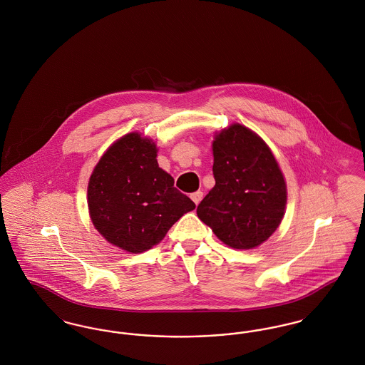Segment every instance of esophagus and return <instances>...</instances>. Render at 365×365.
I'll return each mask as SVG.
<instances>
[{
	"label": "esophagus",
	"mask_w": 365,
	"mask_h": 365,
	"mask_svg": "<svg viewBox=\"0 0 365 365\" xmlns=\"http://www.w3.org/2000/svg\"><path fill=\"white\" fill-rule=\"evenodd\" d=\"M202 197H204V192H202V191H195V192H192L190 195V198L194 201L195 205H198V204L201 202Z\"/></svg>",
	"instance_id": "obj_1"
}]
</instances>
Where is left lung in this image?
<instances>
[{"instance_id":"left-lung-1","label":"left lung","mask_w":365,"mask_h":365,"mask_svg":"<svg viewBox=\"0 0 365 365\" xmlns=\"http://www.w3.org/2000/svg\"><path fill=\"white\" fill-rule=\"evenodd\" d=\"M212 153L216 183L197 215L227 246L255 249L283 220L284 175L265 140L240 123L215 133Z\"/></svg>"}]
</instances>
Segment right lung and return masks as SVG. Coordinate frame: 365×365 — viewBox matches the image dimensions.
I'll list each match as a JSON object with an SVG mask.
<instances>
[{"label":"right lung","mask_w":365,"mask_h":365,"mask_svg":"<svg viewBox=\"0 0 365 365\" xmlns=\"http://www.w3.org/2000/svg\"><path fill=\"white\" fill-rule=\"evenodd\" d=\"M156 142L133 131L116 139L96 164L87 185L93 226L110 245L143 253L195 208L157 163Z\"/></svg>","instance_id":"obj_1"}]
</instances>
